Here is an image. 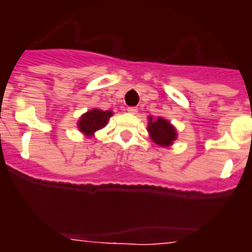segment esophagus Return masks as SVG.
Here are the masks:
<instances>
[{"label":"esophagus","instance_id":"34e87169","mask_svg":"<svg viewBox=\"0 0 252 252\" xmlns=\"http://www.w3.org/2000/svg\"><path fill=\"white\" fill-rule=\"evenodd\" d=\"M129 112V113L131 114H136V112H138V108L136 107H128V110H126Z\"/></svg>","mask_w":252,"mask_h":252}]
</instances>
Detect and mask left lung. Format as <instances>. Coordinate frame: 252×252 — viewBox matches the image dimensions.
I'll list each match as a JSON object with an SVG mask.
<instances>
[{
	"mask_svg": "<svg viewBox=\"0 0 252 252\" xmlns=\"http://www.w3.org/2000/svg\"><path fill=\"white\" fill-rule=\"evenodd\" d=\"M147 129H149L152 140L158 144L159 146H168L177 138L174 126L163 118L152 119V117H150Z\"/></svg>",
	"mask_w": 252,
	"mask_h": 252,
	"instance_id": "obj_1",
	"label": "left lung"
}]
</instances>
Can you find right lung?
Returning <instances> with one entry per match:
<instances>
[{
    "instance_id": "obj_1",
    "label": "right lung",
    "mask_w": 252,
    "mask_h": 252,
    "mask_svg": "<svg viewBox=\"0 0 252 252\" xmlns=\"http://www.w3.org/2000/svg\"><path fill=\"white\" fill-rule=\"evenodd\" d=\"M112 116L111 111L91 110L84 114L79 121V129L86 135H94L96 130L103 128L107 124L108 118Z\"/></svg>"
}]
</instances>
